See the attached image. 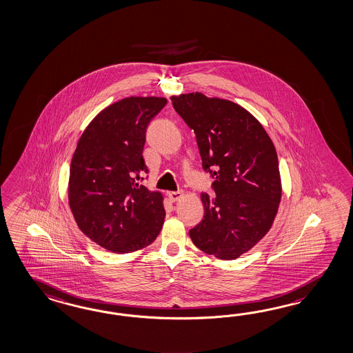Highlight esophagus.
Here are the masks:
<instances>
[{"mask_svg": "<svg viewBox=\"0 0 353 353\" xmlns=\"http://www.w3.org/2000/svg\"><path fill=\"white\" fill-rule=\"evenodd\" d=\"M181 197H183V192L181 191L169 192V199H170V201H178V200H181Z\"/></svg>", "mask_w": 353, "mask_h": 353, "instance_id": "esophagus-1", "label": "esophagus"}]
</instances>
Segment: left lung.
<instances>
[{
    "label": "left lung",
    "instance_id": "8db88e82",
    "mask_svg": "<svg viewBox=\"0 0 353 353\" xmlns=\"http://www.w3.org/2000/svg\"><path fill=\"white\" fill-rule=\"evenodd\" d=\"M196 134L202 169L215 194L201 193L205 215L190 231L192 242L223 261L249 252L272 227L281 201L276 148L262 123L243 107L201 92L172 97Z\"/></svg>",
    "mask_w": 353,
    "mask_h": 353
}]
</instances>
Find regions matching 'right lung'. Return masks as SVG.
I'll return each mask as SVG.
<instances>
[{"label":"right lung","instance_id":"1","mask_svg":"<svg viewBox=\"0 0 353 353\" xmlns=\"http://www.w3.org/2000/svg\"><path fill=\"white\" fill-rule=\"evenodd\" d=\"M160 97H129L99 112L73 153L68 202L83 234L105 250L137 252L151 245L165 221L161 192L141 181L145 130L166 105Z\"/></svg>","mask_w":353,"mask_h":353}]
</instances>
